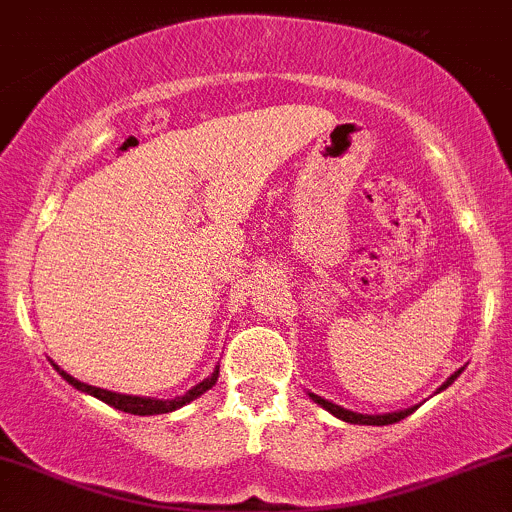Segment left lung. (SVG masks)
Returning a JSON list of instances; mask_svg holds the SVG:
<instances>
[{
	"mask_svg": "<svg viewBox=\"0 0 512 512\" xmlns=\"http://www.w3.org/2000/svg\"><path fill=\"white\" fill-rule=\"evenodd\" d=\"M461 373H464V368H459V370H456V373H451L449 378H446V383H441V387H439L437 392L446 390V387H449L451 383H454V380L459 378ZM309 397H311V400L316 402V405H321V407H324L326 412H331L333 417L343 419V422H348V424H368V427H385V424H395V422H400V419H405L407 414H412V412L417 410V407H419V405H414V407H407V410L385 412V414H360V412L346 410V407L336 405V402H331V400H324V397L314 395V392H309Z\"/></svg>",
	"mask_w": 512,
	"mask_h": 512,
	"instance_id": "8db88e82",
	"label": "left lung"
}]
</instances>
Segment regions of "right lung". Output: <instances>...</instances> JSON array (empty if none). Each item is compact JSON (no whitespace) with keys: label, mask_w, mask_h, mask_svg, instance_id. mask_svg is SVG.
Segmentation results:
<instances>
[{"label":"right lung","mask_w":512,"mask_h":512,"mask_svg":"<svg viewBox=\"0 0 512 512\" xmlns=\"http://www.w3.org/2000/svg\"><path fill=\"white\" fill-rule=\"evenodd\" d=\"M53 368H56V373L61 375V378L66 380L68 385H73L75 390L85 392V395L98 397V400L105 402V405L115 407V410L129 412V414H139V417H147V414H166V412L179 410V407H184L191 400H196V397H201L206 390H211V387L215 385V380H218V373H220V365H215L213 373L208 375V378H203L201 383L193 385L191 390L184 392L181 397H174V400H157V397L122 395V392H112V390H102V387H95V385H85V383H80V380H75L73 375H68L63 368H58L56 363H53Z\"/></svg>","instance_id":"1"}]
</instances>
